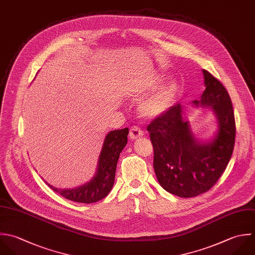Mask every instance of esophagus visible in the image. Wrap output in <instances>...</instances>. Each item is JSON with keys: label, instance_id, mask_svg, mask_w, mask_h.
Masks as SVG:
<instances>
[{"label": "esophagus", "instance_id": "1", "mask_svg": "<svg viewBox=\"0 0 255 255\" xmlns=\"http://www.w3.org/2000/svg\"><path fill=\"white\" fill-rule=\"evenodd\" d=\"M129 136H130V139H131V140H136V139H138V138H140V137L143 136V131H142L139 127L133 126V127L130 129Z\"/></svg>", "mask_w": 255, "mask_h": 255}]
</instances>
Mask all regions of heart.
<instances>
[{
	"mask_svg": "<svg viewBox=\"0 0 255 255\" xmlns=\"http://www.w3.org/2000/svg\"><path fill=\"white\" fill-rule=\"evenodd\" d=\"M162 80L161 75H153L144 84L142 89H154ZM178 91V84L175 80H169L160 85L149 96L145 97L139 104L140 113L147 118H157L166 113L173 105Z\"/></svg>",
	"mask_w": 255,
	"mask_h": 255,
	"instance_id": "heart-1",
	"label": "heart"
}]
</instances>
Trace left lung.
<instances>
[{"mask_svg": "<svg viewBox=\"0 0 255 255\" xmlns=\"http://www.w3.org/2000/svg\"><path fill=\"white\" fill-rule=\"evenodd\" d=\"M205 91L192 106L209 108L217 119L210 139L194 134L177 104L147 128L154 148V170L159 184L170 194L192 198L208 192L225 172L236 139L235 113L225 86L203 69Z\"/></svg>", "mask_w": 255, "mask_h": 255, "instance_id": "1", "label": "left lung"}]
</instances>
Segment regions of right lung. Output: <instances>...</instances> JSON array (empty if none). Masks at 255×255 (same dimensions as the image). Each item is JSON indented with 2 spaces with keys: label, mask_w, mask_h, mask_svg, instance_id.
I'll return each mask as SVG.
<instances>
[{
  "label": "right lung",
  "mask_w": 255,
  "mask_h": 255,
  "mask_svg": "<svg viewBox=\"0 0 255 255\" xmlns=\"http://www.w3.org/2000/svg\"><path fill=\"white\" fill-rule=\"evenodd\" d=\"M128 133V128L107 133L99 154L96 172L88 182L72 189H57L45 183L54 192L72 202L91 204L102 200L114 185L117 162L121 151L127 145Z\"/></svg>",
  "instance_id": "1"
}]
</instances>
